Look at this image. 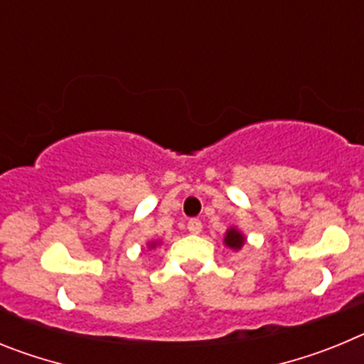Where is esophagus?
Instances as JSON below:
<instances>
[{"instance_id":"1","label":"esophagus","mask_w":364,"mask_h":364,"mask_svg":"<svg viewBox=\"0 0 364 364\" xmlns=\"http://www.w3.org/2000/svg\"><path fill=\"white\" fill-rule=\"evenodd\" d=\"M188 230H189V233L198 235L202 231V222L198 220V218H191V220L188 222Z\"/></svg>"}]
</instances>
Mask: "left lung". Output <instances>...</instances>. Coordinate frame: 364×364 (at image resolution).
Listing matches in <instances>:
<instances>
[{"mask_svg": "<svg viewBox=\"0 0 364 364\" xmlns=\"http://www.w3.org/2000/svg\"><path fill=\"white\" fill-rule=\"evenodd\" d=\"M244 242H246V237L237 228H230L226 231V235H224V244L228 247H231V250H240L244 246Z\"/></svg>", "mask_w": 364, "mask_h": 364, "instance_id": "8db88e82", "label": "left lung"}]
</instances>
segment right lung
I'll return each instance as SVG.
<instances>
[{"label": "right lung", "instance_id": "obj_1", "mask_svg": "<svg viewBox=\"0 0 364 364\" xmlns=\"http://www.w3.org/2000/svg\"><path fill=\"white\" fill-rule=\"evenodd\" d=\"M156 244H159V242H149V247H154V246H156Z\"/></svg>", "mask_w": 364, "mask_h": 364}]
</instances>
